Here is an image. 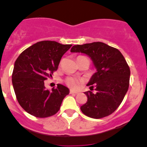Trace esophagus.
Segmentation results:
<instances>
[{
    "mask_svg": "<svg viewBox=\"0 0 147 147\" xmlns=\"http://www.w3.org/2000/svg\"><path fill=\"white\" fill-rule=\"evenodd\" d=\"M70 93H71V94H77V93H79V91H77V90H70Z\"/></svg>",
    "mask_w": 147,
    "mask_h": 147,
    "instance_id": "obj_1",
    "label": "esophagus"
}]
</instances>
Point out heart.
I'll list each match as a JSON object with an SVG mask.
<instances>
[{
    "label": "heart",
    "instance_id": "1",
    "mask_svg": "<svg viewBox=\"0 0 147 147\" xmlns=\"http://www.w3.org/2000/svg\"><path fill=\"white\" fill-rule=\"evenodd\" d=\"M79 83H80V81L75 78H67V80H66V84H67L70 88H75L77 87V85H79Z\"/></svg>",
    "mask_w": 147,
    "mask_h": 147
}]
</instances>
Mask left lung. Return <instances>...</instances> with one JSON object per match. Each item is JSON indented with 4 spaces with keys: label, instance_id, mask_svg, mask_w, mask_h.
Here are the masks:
<instances>
[{
    "label": "left lung",
    "instance_id": "1",
    "mask_svg": "<svg viewBox=\"0 0 147 147\" xmlns=\"http://www.w3.org/2000/svg\"><path fill=\"white\" fill-rule=\"evenodd\" d=\"M71 52L82 53L91 59L96 72L87 86L96 93L85 92L88 101L81 106L88 117L101 119L112 114L122 102L129 88L130 70L124 56L118 49L101 42L74 45Z\"/></svg>",
    "mask_w": 147,
    "mask_h": 147
}]
</instances>
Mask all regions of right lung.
<instances>
[{
    "label": "right lung",
    "instance_id": "add662e5",
    "mask_svg": "<svg viewBox=\"0 0 147 147\" xmlns=\"http://www.w3.org/2000/svg\"><path fill=\"white\" fill-rule=\"evenodd\" d=\"M72 45L55 41H41L20 54L14 65L12 85L20 105L28 113L46 118L59 111L69 89L57 84L51 90L45 89L44 81L57 71L63 54Z\"/></svg>",
    "mask_w": 147,
    "mask_h": 147
}]
</instances>
